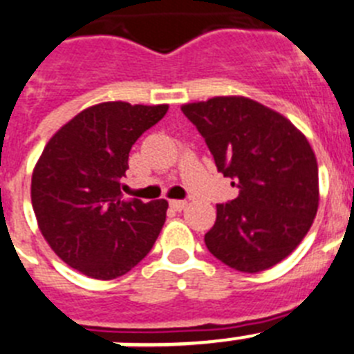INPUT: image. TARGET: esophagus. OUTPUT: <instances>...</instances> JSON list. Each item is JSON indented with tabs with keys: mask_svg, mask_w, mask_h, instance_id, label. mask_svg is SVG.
I'll return each mask as SVG.
<instances>
[{
	"mask_svg": "<svg viewBox=\"0 0 354 354\" xmlns=\"http://www.w3.org/2000/svg\"><path fill=\"white\" fill-rule=\"evenodd\" d=\"M187 201H183V199H173V201H169V207L173 208L174 212H181L183 208H185Z\"/></svg>",
	"mask_w": 354,
	"mask_h": 354,
	"instance_id": "34e87169",
	"label": "esophagus"
}]
</instances>
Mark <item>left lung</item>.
I'll use <instances>...</instances> for the list:
<instances>
[{
    "label": "left lung",
    "instance_id": "1",
    "mask_svg": "<svg viewBox=\"0 0 354 354\" xmlns=\"http://www.w3.org/2000/svg\"><path fill=\"white\" fill-rule=\"evenodd\" d=\"M232 178L239 196L217 205L205 235L217 260L260 272L296 250L319 207V169L308 140L287 118L258 101L219 96L181 106Z\"/></svg>",
    "mask_w": 354,
    "mask_h": 354
}]
</instances>
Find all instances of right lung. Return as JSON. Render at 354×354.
Listing matches in <instances>:
<instances>
[{"mask_svg": "<svg viewBox=\"0 0 354 354\" xmlns=\"http://www.w3.org/2000/svg\"><path fill=\"white\" fill-rule=\"evenodd\" d=\"M167 104L109 101L88 106L46 144L32 174V205L49 248L96 279L126 274L151 251L167 201H124L130 149Z\"/></svg>", "mask_w": 354, "mask_h": 354, "instance_id": "add662e5", "label": "right lung"}]
</instances>
